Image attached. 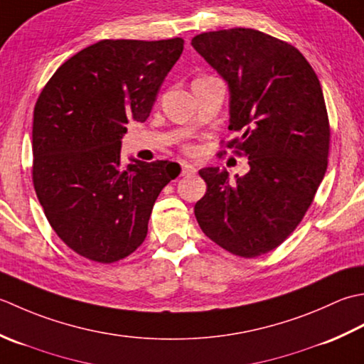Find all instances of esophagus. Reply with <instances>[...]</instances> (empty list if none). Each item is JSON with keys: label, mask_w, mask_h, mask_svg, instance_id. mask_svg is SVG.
Segmentation results:
<instances>
[{"label": "esophagus", "mask_w": 364, "mask_h": 364, "mask_svg": "<svg viewBox=\"0 0 364 364\" xmlns=\"http://www.w3.org/2000/svg\"><path fill=\"white\" fill-rule=\"evenodd\" d=\"M198 173V169L193 166V165H190V163H182V176H193V174H196Z\"/></svg>", "instance_id": "34e87169"}]
</instances>
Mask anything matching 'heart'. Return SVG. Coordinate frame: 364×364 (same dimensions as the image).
I'll return each mask as SVG.
<instances>
[{
    "mask_svg": "<svg viewBox=\"0 0 364 364\" xmlns=\"http://www.w3.org/2000/svg\"><path fill=\"white\" fill-rule=\"evenodd\" d=\"M190 151H191V152H193V151H195V149H190Z\"/></svg>",
    "mask_w": 364,
    "mask_h": 364,
    "instance_id": "obj_1",
    "label": "heart"
}]
</instances>
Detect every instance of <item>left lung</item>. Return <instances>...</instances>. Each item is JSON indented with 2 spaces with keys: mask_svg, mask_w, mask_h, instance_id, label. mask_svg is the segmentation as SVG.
<instances>
[{
  "mask_svg": "<svg viewBox=\"0 0 364 364\" xmlns=\"http://www.w3.org/2000/svg\"><path fill=\"white\" fill-rule=\"evenodd\" d=\"M191 46L228 83V147L250 171L203 168L205 195L195 205L203 232L242 257L283 243L314 199L327 171L330 125L321 83L291 43L250 28L198 34Z\"/></svg>",
  "mask_w": 364,
  "mask_h": 364,
  "instance_id": "8db88e82",
  "label": "left lung"
}]
</instances>
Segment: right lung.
Wrapping results in <instances>:
<instances>
[{"mask_svg":"<svg viewBox=\"0 0 364 364\" xmlns=\"http://www.w3.org/2000/svg\"><path fill=\"white\" fill-rule=\"evenodd\" d=\"M183 50L168 41H100L42 89L33 121V182L59 239L102 264L132 255L179 163L121 160L125 124L144 122Z\"/></svg>","mask_w":364,"mask_h":364,"instance_id":"1","label":"right lung"}]
</instances>
